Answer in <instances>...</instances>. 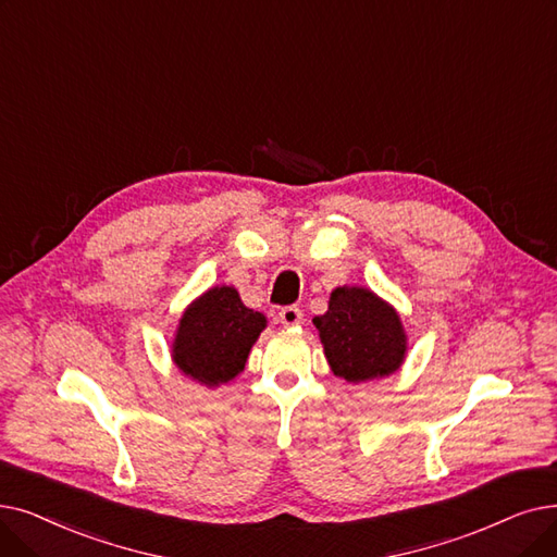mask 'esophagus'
I'll list each match as a JSON object with an SVG mask.
<instances>
[{
  "label": "esophagus",
  "instance_id": "obj_1",
  "mask_svg": "<svg viewBox=\"0 0 557 557\" xmlns=\"http://www.w3.org/2000/svg\"><path fill=\"white\" fill-rule=\"evenodd\" d=\"M280 323L284 327H296L302 323V309L296 305H288L284 309H280Z\"/></svg>",
  "mask_w": 557,
  "mask_h": 557
}]
</instances>
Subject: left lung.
Returning a JSON list of instances; mask_svg holds the SVG:
<instances>
[{
	"label": "left lung",
	"instance_id": "left-lung-1",
	"mask_svg": "<svg viewBox=\"0 0 557 557\" xmlns=\"http://www.w3.org/2000/svg\"><path fill=\"white\" fill-rule=\"evenodd\" d=\"M334 375L367 382L392 375L407 352L398 311L364 286H338L323 317L313 319Z\"/></svg>",
	"mask_w": 557,
	"mask_h": 557
}]
</instances>
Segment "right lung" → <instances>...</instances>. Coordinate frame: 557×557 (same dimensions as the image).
Instances as JSON below:
<instances>
[{
	"label": "right lung",
	"instance_id": "obj_1",
	"mask_svg": "<svg viewBox=\"0 0 557 557\" xmlns=\"http://www.w3.org/2000/svg\"><path fill=\"white\" fill-rule=\"evenodd\" d=\"M263 327V313L240 302L234 286H213L182 313L173 361L205 386L225 384L244 371Z\"/></svg>",
	"mask_w": 557,
	"mask_h": 557
}]
</instances>
